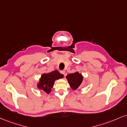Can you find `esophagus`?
Listing matches in <instances>:
<instances>
[{
    "mask_svg": "<svg viewBox=\"0 0 127 127\" xmlns=\"http://www.w3.org/2000/svg\"><path fill=\"white\" fill-rule=\"evenodd\" d=\"M60 73L64 75V77L65 76V70L60 71Z\"/></svg>",
    "mask_w": 127,
    "mask_h": 127,
    "instance_id": "1",
    "label": "esophagus"
}]
</instances>
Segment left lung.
Masks as SVG:
<instances>
[{
    "instance_id": "left-lung-1",
    "label": "left lung",
    "mask_w": 127,
    "mask_h": 127,
    "mask_svg": "<svg viewBox=\"0 0 127 127\" xmlns=\"http://www.w3.org/2000/svg\"><path fill=\"white\" fill-rule=\"evenodd\" d=\"M66 78L71 88L74 90L78 88L83 81L82 75L79 74L78 72L68 74L66 76Z\"/></svg>"
}]
</instances>
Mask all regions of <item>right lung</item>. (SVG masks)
Wrapping results in <instances>:
<instances>
[{"label": "right lung", "instance_id": "1", "mask_svg": "<svg viewBox=\"0 0 127 127\" xmlns=\"http://www.w3.org/2000/svg\"><path fill=\"white\" fill-rule=\"evenodd\" d=\"M64 75L59 73V71L54 70L49 73L43 74L38 84V88L42 89L46 93H50L53 87L55 81L63 78Z\"/></svg>", "mask_w": 127, "mask_h": 127}]
</instances>
